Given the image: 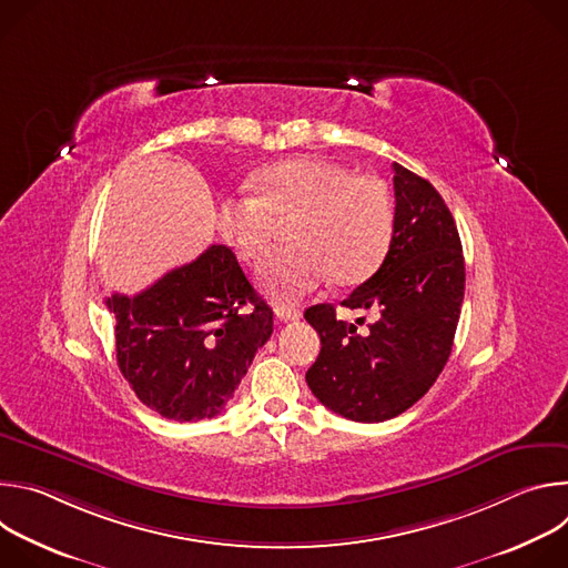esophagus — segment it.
I'll return each instance as SVG.
<instances>
[{"label":"esophagus","instance_id":"34e87169","mask_svg":"<svg viewBox=\"0 0 568 568\" xmlns=\"http://www.w3.org/2000/svg\"><path fill=\"white\" fill-rule=\"evenodd\" d=\"M274 314H276L281 321H298V318H301V310L290 307V305H276V307H274Z\"/></svg>","mask_w":568,"mask_h":568}]
</instances>
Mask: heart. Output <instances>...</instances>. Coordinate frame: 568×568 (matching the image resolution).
<instances>
[{
    "mask_svg": "<svg viewBox=\"0 0 568 568\" xmlns=\"http://www.w3.org/2000/svg\"><path fill=\"white\" fill-rule=\"evenodd\" d=\"M292 220V247L267 254L256 278L283 303H294L333 278L366 281L384 263L395 231V206L377 178L353 175L321 156H294L263 169L256 193H229L217 202V229L237 256L254 261Z\"/></svg>",
    "mask_w": 568,
    "mask_h": 568,
    "instance_id": "1",
    "label": "heart"
}]
</instances>
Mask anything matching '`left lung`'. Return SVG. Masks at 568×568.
<instances>
[{"mask_svg": "<svg viewBox=\"0 0 568 568\" xmlns=\"http://www.w3.org/2000/svg\"><path fill=\"white\" fill-rule=\"evenodd\" d=\"M395 231L379 270L342 305L371 310L366 333L337 318L335 305L305 310L321 353L305 379L316 399L355 423L399 416L443 373L465 294V261L456 222L440 193L393 164Z\"/></svg>", "mask_w": 568, "mask_h": 568, "instance_id": "1", "label": "left lung"}]
</instances>
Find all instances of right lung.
I'll return each instance as SVG.
<instances>
[{
  "instance_id": "obj_1",
  "label": "right lung",
  "mask_w": 568,
  "mask_h": 568,
  "mask_svg": "<svg viewBox=\"0 0 568 568\" xmlns=\"http://www.w3.org/2000/svg\"><path fill=\"white\" fill-rule=\"evenodd\" d=\"M105 305L116 316L119 371L145 407L178 423L222 414L274 331L272 307L224 245Z\"/></svg>"
}]
</instances>
